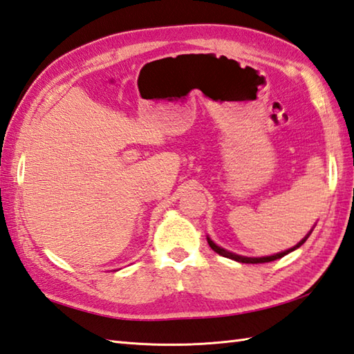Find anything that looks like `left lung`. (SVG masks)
Here are the masks:
<instances>
[{
  "mask_svg": "<svg viewBox=\"0 0 354 354\" xmlns=\"http://www.w3.org/2000/svg\"><path fill=\"white\" fill-rule=\"evenodd\" d=\"M310 236V233L307 234L306 236V239ZM306 239H302L299 244L297 245H295L293 248H290V250H287V252H282V253H278V254H273V256H267V258H244V256H238V254H234V253H230V252H227V250H224V248H221V247H218L216 244H214V242L210 239V238H207V242H209V245L212 247V250L213 252H216L218 254H221V256H224V258H228V259H233V261H238V262H242V264H264V262H272V261H276V259H279V258H282V256H286L287 253H290V252H293V250H296L297 247H301L304 242H306Z\"/></svg>",
  "mask_w": 354,
  "mask_h": 354,
  "instance_id": "1",
  "label": "left lung"
}]
</instances>
